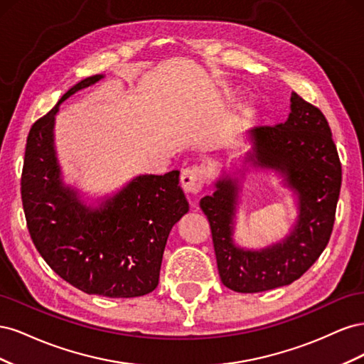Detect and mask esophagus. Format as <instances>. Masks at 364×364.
<instances>
[{"label":"esophagus","instance_id":"obj_1","mask_svg":"<svg viewBox=\"0 0 364 364\" xmlns=\"http://www.w3.org/2000/svg\"><path fill=\"white\" fill-rule=\"evenodd\" d=\"M208 181V170L203 165H197V167H190L182 171L181 174V185L185 193L199 194Z\"/></svg>","mask_w":364,"mask_h":364}]
</instances>
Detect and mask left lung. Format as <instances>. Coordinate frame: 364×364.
<instances>
[{
    "mask_svg": "<svg viewBox=\"0 0 364 364\" xmlns=\"http://www.w3.org/2000/svg\"><path fill=\"white\" fill-rule=\"evenodd\" d=\"M252 150L243 164L279 174L296 197L297 218L290 234L262 249L235 243L241 176L223 174L200 208L213 232L220 279L238 293H259L299 279L326 247L333 232L341 165L325 115L296 92L289 118L277 126L247 130Z\"/></svg>",
    "mask_w": 364,
    "mask_h": 364,
    "instance_id": "1",
    "label": "left lung"
}]
</instances>
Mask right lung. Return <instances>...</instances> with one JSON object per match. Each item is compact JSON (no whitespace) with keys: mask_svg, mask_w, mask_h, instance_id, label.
I'll list each match as a JSON object with an SVG mask.
<instances>
[{"mask_svg":"<svg viewBox=\"0 0 364 364\" xmlns=\"http://www.w3.org/2000/svg\"><path fill=\"white\" fill-rule=\"evenodd\" d=\"M95 74L75 83L51 111L31 126L21 196L30 237L62 279L87 294L144 296L158 287L171 228L188 213L179 171L139 174L112 196L86 205L62 179L54 146L60 105L97 83Z\"/></svg>","mask_w":364,"mask_h":364,"instance_id":"1","label":"right lung"}]
</instances>
